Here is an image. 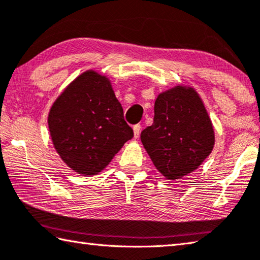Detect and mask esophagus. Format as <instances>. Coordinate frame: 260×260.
<instances>
[{"label": "esophagus", "instance_id": "esophagus-1", "mask_svg": "<svg viewBox=\"0 0 260 260\" xmlns=\"http://www.w3.org/2000/svg\"><path fill=\"white\" fill-rule=\"evenodd\" d=\"M140 129H141V125L140 124H136L134 126V136H135V138H138V137H139Z\"/></svg>", "mask_w": 260, "mask_h": 260}]
</instances>
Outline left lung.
<instances>
[{"instance_id":"8db88e82","label":"left lung","mask_w":260,"mask_h":260,"mask_svg":"<svg viewBox=\"0 0 260 260\" xmlns=\"http://www.w3.org/2000/svg\"><path fill=\"white\" fill-rule=\"evenodd\" d=\"M154 113V123L140 139L155 168L169 180L197 170L215 144L212 121L198 92L182 85L160 92Z\"/></svg>"}]
</instances>
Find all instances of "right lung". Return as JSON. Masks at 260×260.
Listing matches in <instances>:
<instances>
[{
  "mask_svg": "<svg viewBox=\"0 0 260 260\" xmlns=\"http://www.w3.org/2000/svg\"><path fill=\"white\" fill-rule=\"evenodd\" d=\"M48 130L54 148L75 172H102L134 131L109 78L87 70L68 85L48 113Z\"/></svg>",
  "mask_w": 260,
  "mask_h": 260,
  "instance_id": "1",
  "label": "right lung"
}]
</instances>
